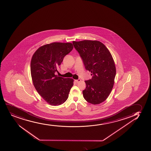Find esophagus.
Returning a JSON list of instances; mask_svg holds the SVG:
<instances>
[{"label": "esophagus", "instance_id": "34e87169", "mask_svg": "<svg viewBox=\"0 0 151 151\" xmlns=\"http://www.w3.org/2000/svg\"><path fill=\"white\" fill-rule=\"evenodd\" d=\"M80 81H81V80L80 79H79L78 80H75V82H76V83H79V82H80Z\"/></svg>", "mask_w": 151, "mask_h": 151}]
</instances>
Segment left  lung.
Segmentation results:
<instances>
[{"mask_svg":"<svg viewBox=\"0 0 151 151\" xmlns=\"http://www.w3.org/2000/svg\"><path fill=\"white\" fill-rule=\"evenodd\" d=\"M85 69L91 73V79L85 81L84 98L92 104H99L108 97L114 87L116 68L111 53L99 41H73Z\"/></svg>","mask_w":151,"mask_h":151,"instance_id":"8db88e82","label":"left lung"}]
</instances>
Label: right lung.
<instances>
[{
    "instance_id": "add662e5",
    "label": "right lung",
    "mask_w": 151,
    "mask_h": 151,
    "mask_svg": "<svg viewBox=\"0 0 151 151\" xmlns=\"http://www.w3.org/2000/svg\"><path fill=\"white\" fill-rule=\"evenodd\" d=\"M73 49L71 42H52L41 46L32 55V83L40 95L51 105L64 104L73 86L72 78H63L55 74L65 56Z\"/></svg>"
}]
</instances>
